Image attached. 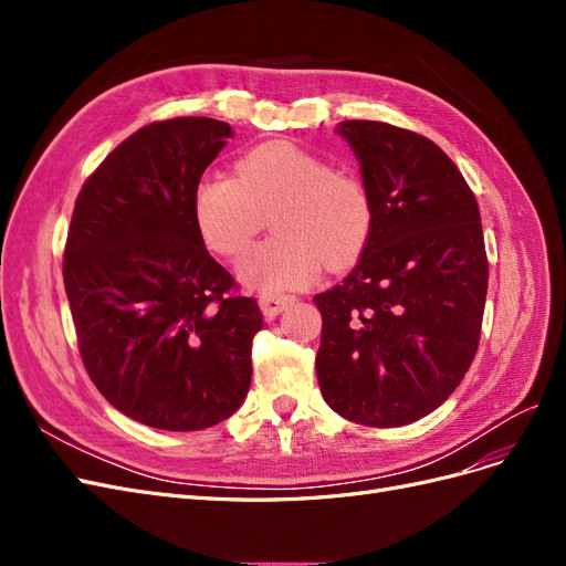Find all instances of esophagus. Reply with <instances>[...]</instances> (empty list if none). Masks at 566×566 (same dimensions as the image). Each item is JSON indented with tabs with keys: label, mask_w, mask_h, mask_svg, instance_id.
<instances>
[{
	"label": "esophagus",
	"mask_w": 566,
	"mask_h": 566,
	"mask_svg": "<svg viewBox=\"0 0 566 566\" xmlns=\"http://www.w3.org/2000/svg\"><path fill=\"white\" fill-rule=\"evenodd\" d=\"M293 302H295V297H290V295H262L260 297V306H262L264 316H279Z\"/></svg>",
	"instance_id": "obj_1"
}]
</instances>
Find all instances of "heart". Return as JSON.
<instances>
[{
    "label": "heart",
    "mask_w": 566,
    "mask_h": 566,
    "mask_svg": "<svg viewBox=\"0 0 566 566\" xmlns=\"http://www.w3.org/2000/svg\"><path fill=\"white\" fill-rule=\"evenodd\" d=\"M271 217V241L238 262V276L264 295L304 287L321 262L345 269L373 233V198L352 172L290 142H266L235 160V177H205L193 193L196 227L214 252L233 256Z\"/></svg>",
    "instance_id": "1"
}]
</instances>
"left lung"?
<instances>
[{
  "label": "left lung",
  "mask_w": 566,
  "mask_h": 566,
  "mask_svg": "<svg viewBox=\"0 0 566 566\" xmlns=\"http://www.w3.org/2000/svg\"><path fill=\"white\" fill-rule=\"evenodd\" d=\"M373 198V233L339 285L316 295V375L335 413L399 427L432 413L472 364L489 285L482 219L453 160L373 119L335 129Z\"/></svg>",
  "instance_id": "obj_1"
}]
</instances>
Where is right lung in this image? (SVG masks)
I'll use <instances>...</instances> for the list:
<instances>
[{
  "mask_svg": "<svg viewBox=\"0 0 566 566\" xmlns=\"http://www.w3.org/2000/svg\"><path fill=\"white\" fill-rule=\"evenodd\" d=\"M233 136L212 117L153 123L82 186L63 281L92 382L127 418L196 432L233 416L252 380L262 312L229 295L205 248L193 193Z\"/></svg>",
  "mask_w": 566,
  "mask_h": 566,
  "instance_id": "obj_1",
  "label": "right lung"
}]
</instances>
